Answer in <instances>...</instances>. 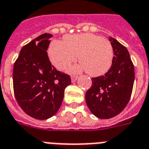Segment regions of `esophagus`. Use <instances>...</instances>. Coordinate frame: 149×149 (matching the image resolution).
Wrapping results in <instances>:
<instances>
[{
    "label": "esophagus",
    "instance_id": "esophagus-1",
    "mask_svg": "<svg viewBox=\"0 0 149 149\" xmlns=\"http://www.w3.org/2000/svg\"><path fill=\"white\" fill-rule=\"evenodd\" d=\"M78 76H72V77H71V81L72 82L76 81L78 80Z\"/></svg>",
    "mask_w": 149,
    "mask_h": 149
}]
</instances>
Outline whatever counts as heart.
Wrapping results in <instances>:
<instances>
[{
  "mask_svg": "<svg viewBox=\"0 0 149 149\" xmlns=\"http://www.w3.org/2000/svg\"><path fill=\"white\" fill-rule=\"evenodd\" d=\"M48 55L52 65L65 70L78 60L81 64L69 69L71 73L87 71L93 77L108 72L112 65L114 51L111 42L94 34L67 35L64 42L54 41L50 45Z\"/></svg>",
  "mask_w": 149,
  "mask_h": 149,
  "instance_id": "heart-1",
  "label": "heart"
}]
</instances>
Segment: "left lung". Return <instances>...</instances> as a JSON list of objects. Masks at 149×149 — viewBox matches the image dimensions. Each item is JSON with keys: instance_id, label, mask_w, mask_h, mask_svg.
Returning a JSON list of instances; mask_svg holds the SVG:
<instances>
[{"instance_id": "obj_1", "label": "left lung", "mask_w": 149, "mask_h": 149, "mask_svg": "<svg viewBox=\"0 0 149 149\" xmlns=\"http://www.w3.org/2000/svg\"><path fill=\"white\" fill-rule=\"evenodd\" d=\"M113 47L112 65L104 75L92 78L85 95L87 105L98 118L108 119L118 115L128 104L135 80L134 65L125 46L109 38Z\"/></svg>"}]
</instances>
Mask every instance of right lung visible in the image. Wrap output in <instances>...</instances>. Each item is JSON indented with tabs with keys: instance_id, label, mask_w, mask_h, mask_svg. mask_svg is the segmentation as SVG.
I'll list each match as a JSON object with an SVG mask.
<instances>
[{
	"instance_id": "1",
	"label": "right lung",
	"mask_w": 149,
	"mask_h": 149,
	"mask_svg": "<svg viewBox=\"0 0 149 149\" xmlns=\"http://www.w3.org/2000/svg\"><path fill=\"white\" fill-rule=\"evenodd\" d=\"M51 34H43L21 48L13 70L14 93L19 106L31 117L47 119L58 112L68 74L52 65L47 50Z\"/></svg>"
}]
</instances>
